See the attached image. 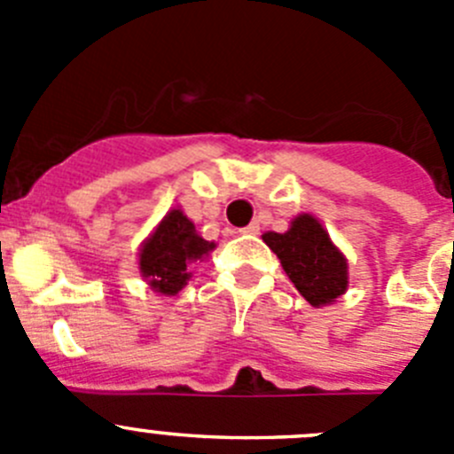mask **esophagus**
I'll return each mask as SVG.
<instances>
[{"mask_svg":"<svg viewBox=\"0 0 454 454\" xmlns=\"http://www.w3.org/2000/svg\"><path fill=\"white\" fill-rule=\"evenodd\" d=\"M259 230H262V227H259V223H250L247 227H243V231H246V234H259Z\"/></svg>","mask_w":454,"mask_h":454,"instance_id":"34e87169","label":"esophagus"}]
</instances>
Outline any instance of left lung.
Instances as JSON below:
<instances>
[{"instance_id": "8db88e82", "label": "left lung", "mask_w": 454, "mask_h": 454, "mask_svg": "<svg viewBox=\"0 0 454 454\" xmlns=\"http://www.w3.org/2000/svg\"><path fill=\"white\" fill-rule=\"evenodd\" d=\"M262 239L311 307H327L346 295L350 284L348 259L316 215H295L284 234L266 231Z\"/></svg>"}]
</instances>
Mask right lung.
<instances>
[{"mask_svg": "<svg viewBox=\"0 0 454 454\" xmlns=\"http://www.w3.org/2000/svg\"><path fill=\"white\" fill-rule=\"evenodd\" d=\"M211 250H215L214 240H204L192 220L175 207L140 243V277L159 295H177L192 277V266L204 262Z\"/></svg>", "mask_w": 454, "mask_h": 454, "instance_id": "1", "label": "right lung"}]
</instances>
